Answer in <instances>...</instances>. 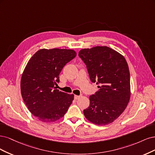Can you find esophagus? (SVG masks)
Instances as JSON below:
<instances>
[{"label":"esophagus","mask_w":155,"mask_h":155,"mask_svg":"<svg viewBox=\"0 0 155 155\" xmlns=\"http://www.w3.org/2000/svg\"><path fill=\"white\" fill-rule=\"evenodd\" d=\"M80 97H81V96H78V95H74V99H75V100L78 99Z\"/></svg>","instance_id":"1"}]
</instances>
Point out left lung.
I'll use <instances>...</instances> for the list:
<instances>
[{
  "label": "left lung",
  "instance_id": "1",
  "mask_svg": "<svg viewBox=\"0 0 155 155\" xmlns=\"http://www.w3.org/2000/svg\"><path fill=\"white\" fill-rule=\"evenodd\" d=\"M78 57L98 88L89 97L90 104L84 110V116L99 126L110 124L123 113L130 98V74L126 59L107 46L83 49Z\"/></svg>",
  "mask_w": 155,
  "mask_h": 155
}]
</instances>
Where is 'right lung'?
<instances>
[{
    "mask_svg": "<svg viewBox=\"0 0 155 155\" xmlns=\"http://www.w3.org/2000/svg\"><path fill=\"white\" fill-rule=\"evenodd\" d=\"M76 55L71 49H42L28 62L22 75L21 94L29 111L41 121L58 120L71 104L73 94L60 91L54 85L65 65Z\"/></svg>",
    "mask_w": 155,
    "mask_h": 155,
    "instance_id": "obj_1",
    "label": "right lung"
}]
</instances>
